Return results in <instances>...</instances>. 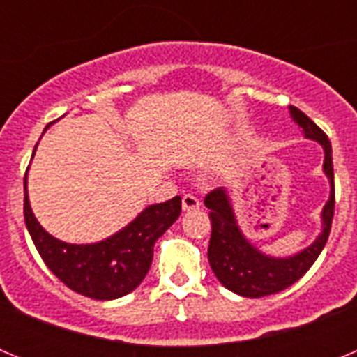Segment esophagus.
Wrapping results in <instances>:
<instances>
[{
	"label": "esophagus",
	"mask_w": 357,
	"mask_h": 357,
	"mask_svg": "<svg viewBox=\"0 0 357 357\" xmlns=\"http://www.w3.org/2000/svg\"><path fill=\"white\" fill-rule=\"evenodd\" d=\"M197 209H200V200H198L195 195H184V197H182V211H184V213H189V211Z\"/></svg>",
	"instance_id": "esophagus-1"
}]
</instances>
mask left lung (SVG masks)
Wrapping results in <instances>:
<instances>
[{"label":"left lung","mask_w":357,"mask_h":357,"mask_svg":"<svg viewBox=\"0 0 357 357\" xmlns=\"http://www.w3.org/2000/svg\"><path fill=\"white\" fill-rule=\"evenodd\" d=\"M293 121L302 128L305 139L317 141L324 148V173L331 185L329 200L321 209V232L309 247L288 257H273L252 245L243 234L236 218L230 195L225 188H218L206 197L204 204L211 211V241L207 257L216 279L236 295L248 298L273 295L289 288L313 266L320 252L326 247L334 216V172L333 148L326 132L314 125V121L298 110L289 107Z\"/></svg>","instance_id":"8db88e82"}]
</instances>
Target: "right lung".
I'll use <instances>...</instances> for the list:
<instances>
[{
  "mask_svg": "<svg viewBox=\"0 0 357 357\" xmlns=\"http://www.w3.org/2000/svg\"><path fill=\"white\" fill-rule=\"evenodd\" d=\"M26 176L28 172L24 175V222L37 252L68 288L94 301H114L134 291L150 270L155 241L181 216L182 200L175 197L148 206L127 227L102 241L66 243L53 238L37 222L28 200Z\"/></svg>",
  "mask_w": 357,
  "mask_h": 357,
  "instance_id": "obj_1",
  "label": "right lung"
}]
</instances>
